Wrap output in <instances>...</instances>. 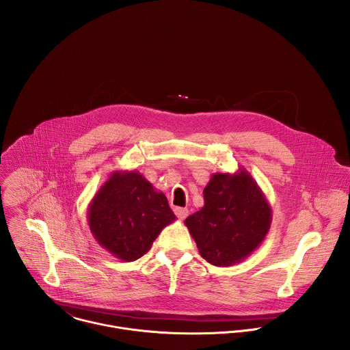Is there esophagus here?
<instances>
[{
    "instance_id": "1",
    "label": "esophagus",
    "mask_w": 350,
    "mask_h": 350,
    "mask_svg": "<svg viewBox=\"0 0 350 350\" xmlns=\"http://www.w3.org/2000/svg\"><path fill=\"white\" fill-rule=\"evenodd\" d=\"M174 211L179 219H185L189 215V210L186 207H175Z\"/></svg>"
}]
</instances>
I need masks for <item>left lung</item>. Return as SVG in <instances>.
Returning <instances> with one entry per match:
<instances>
[{
  "instance_id": "left-lung-1",
  "label": "left lung",
  "mask_w": 350,
  "mask_h": 350,
  "mask_svg": "<svg viewBox=\"0 0 350 350\" xmlns=\"http://www.w3.org/2000/svg\"><path fill=\"white\" fill-rule=\"evenodd\" d=\"M203 200V207L185 224L206 261L229 267L260 247L271 228L272 208L247 170L213 174Z\"/></svg>"
}]
</instances>
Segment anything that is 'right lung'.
<instances>
[{"label": "right lung", "instance_id": "1", "mask_svg": "<svg viewBox=\"0 0 350 350\" xmlns=\"http://www.w3.org/2000/svg\"><path fill=\"white\" fill-rule=\"evenodd\" d=\"M175 219L165 196L137 171H114L88 208L92 234L102 248L122 261L144 256L159 233Z\"/></svg>", "mask_w": 350, "mask_h": 350}]
</instances>
